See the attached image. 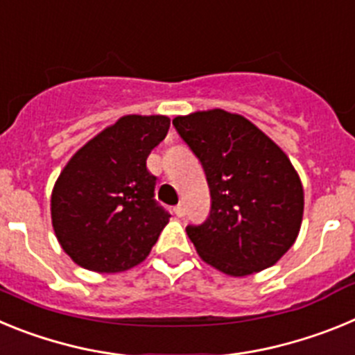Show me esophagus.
<instances>
[{
	"mask_svg": "<svg viewBox=\"0 0 355 355\" xmlns=\"http://www.w3.org/2000/svg\"><path fill=\"white\" fill-rule=\"evenodd\" d=\"M174 213H175V216H184V206L183 205H178L174 208Z\"/></svg>",
	"mask_w": 355,
	"mask_h": 355,
	"instance_id": "1",
	"label": "esophagus"
}]
</instances>
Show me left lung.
<instances>
[{
    "label": "left lung",
    "mask_w": 355,
    "mask_h": 355,
    "mask_svg": "<svg viewBox=\"0 0 355 355\" xmlns=\"http://www.w3.org/2000/svg\"><path fill=\"white\" fill-rule=\"evenodd\" d=\"M172 124L202 163L211 193L208 218L187 227L202 261L233 277L275 265L302 224L304 190L290 158L225 110L180 115Z\"/></svg>",
    "instance_id": "obj_1"
}]
</instances>
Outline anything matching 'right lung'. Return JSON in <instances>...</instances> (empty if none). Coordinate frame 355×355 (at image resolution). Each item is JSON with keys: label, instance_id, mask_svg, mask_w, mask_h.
Instances as JSON below:
<instances>
[{"label": "right lung", "instance_id": "add662e5", "mask_svg": "<svg viewBox=\"0 0 355 355\" xmlns=\"http://www.w3.org/2000/svg\"><path fill=\"white\" fill-rule=\"evenodd\" d=\"M165 115H124L72 156L51 193L58 243L87 270L115 274L149 256L168 211L155 199L147 156L165 137Z\"/></svg>", "mask_w": 355, "mask_h": 355}]
</instances>
